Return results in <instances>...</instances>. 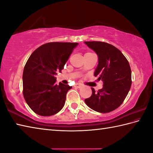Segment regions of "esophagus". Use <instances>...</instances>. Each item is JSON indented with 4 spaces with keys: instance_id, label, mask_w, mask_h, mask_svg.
<instances>
[{
    "instance_id": "esophagus-1",
    "label": "esophagus",
    "mask_w": 153,
    "mask_h": 153,
    "mask_svg": "<svg viewBox=\"0 0 153 153\" xmlns=\"http://www.w3.org/2000/svg\"><path fill=\"white\" fill-rule=\"evenodd\" d=\"M75 87H76V88H82V87L83 86V85L82 84V83H76V84H75V85H74Z\"/></svg>"
}]
</instances>
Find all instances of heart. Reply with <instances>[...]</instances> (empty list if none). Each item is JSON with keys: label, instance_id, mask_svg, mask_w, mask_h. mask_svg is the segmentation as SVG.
Segmentation results:
<instances>
[{"label": "heart", "instance_id": "1", "mask_svg": "<svg viewBox=\"0 0 153 153\" xmlns=\"http://www.w3.org/2000/svg\"><path fill=\"white\" fill-rule=\"evenodd\" d=\"M88 53H89V52H88Z\"/></svg>", "mask_w": 153, "mask_h": 153}]
</instances>
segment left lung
<instances>
[{
	"label": "left lung",
	"mask_w": 153,
	"mask_h": 153,
	"mask_svg": "<svg viewBox=\"0 0 153 153\" xmlns=\"http://www.w3.org/2000/svg\"><path fill=\"white\" fill-rule=\"evenodd\" d=\"M98 56L99 64L94 76L102 80L103 88L85 100L87 105L99 113H109L123 102L130 90L131 70L129 63L122 52L111 44L104 42H84Z\"/></svg>",
	"instance_id": "1"
}]
</instances>
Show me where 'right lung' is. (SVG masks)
<instances>
[{
  "mask_svg": "<svg viewBox=\"0 0 153 153\" xmlns=\"http://www.w3.org/2000/svg\"><path fill=\"white\" fill-rule=\"evenodd\" d=\"M77 43L49 42L34 50L23 71V95L30 109L41 116L56 114L64 107L71 86L56 83L55 76L61 72Z\"/></svg>",
  "mask_w": 153,
  "mask_h": 153,
  "instance_id": "obj_1",
  "label": "right lung"
}]
</instances>
